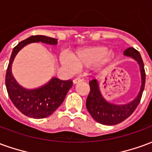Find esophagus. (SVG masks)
<instances>
[{"label": "esophagus", "instance_id": "obj_1", "mask_svg": "<svg viewBox=\"0 0 152 152\" xmlns=\"http://www.w3.org/2000/svg\"><path fill=\"white\" fill-rule=\"evenodd\" d=\"M81 80H82L80 79V78H76V79L73 80V83H74V84H77V83L80 82Z\"/></svg>", "mask_w": 152, "mask_h": 152}]
</instances>
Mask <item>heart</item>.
I'll list each match as a JSON object with an SVG mask.
<instances>
[{
  "mask_svg": "<svg viewBox=\"0 0 152 152\" xmlns=\"http://www.w3.org/2000/svg\"><path fill=\"white\" fill-rule=\"evenodd\" d=\"M115 57L114 50H108L105 45H92L79 49L73 56L63 53L60 61L63 66L70 70L80 67H90L95 65L98 68H103Z\"/></svg>",
  "mask_w": 152,
  "mask_h": 152,
  "instance_id": "b5f03b06",
  "label": "heart"
}]
</instances>
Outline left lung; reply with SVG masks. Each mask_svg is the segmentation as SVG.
Returning <instances> with one entry per match:
<instances>
[{"label":"left lung","mask_w":152,"mask_h":152,"mask_svg":"<svg viewBox=\"0 0 152 152\" xmlns=\"http://www.w3.org/2000/svg\"><path fill=\"white\" fill-rule=\"evenodd\" d=\"M124 56L131 58L137 61L140 68L141 87L140 90L131 102L127 103H114L104 99L100 91L99 82L98 80L94 79L89 81L90 92L86 100V107L89 114L94 120L100 124L105 125H114L121 123L127 119L140 102L142 94L145 87L146 74L144 64L139 52L133 47L128 48L124 51Z\"/></svg>","instance_id":"1"}]
</instances>
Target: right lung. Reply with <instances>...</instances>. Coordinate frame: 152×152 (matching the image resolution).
I'll return each instance as SVG.
<instances>
[{
    "mask_svg": "<svg viewBox=\"0 0 152 152\" xmlns=\"http://www.w3.org/2000/svg\"><path fill=\"white\" fill-rule=\"evenodd\" d=\"M38 42L56 45L58 39L38 35L19 42L12 51L5 75V86L10 100L23 114L34 119H42L53 114L63 103L72 86V80L52 77L46 84L36 89H26L17 82L12 74V64L15 56L24 46Z\"/></svg>",
    "mask_w": 152,
    "mask_h": 152,
    "instance_id": "obj_1",
    "label": "right lung"
}]
</instances>
